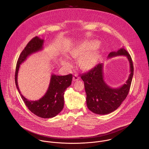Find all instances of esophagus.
<instances>
[{"label":"esophagus","mask_w":149,"mask_h":149,"mask_svg":"<svg viewBox=\"0 0 149 149\" xmlns=\"http://www.w3.org/2000/svg\"><path fill=\"white\" fill-rule=\"evenodd\" d=\"M79 79H80V77L78 76V74H75L74 75V76H73V81H77V80H79Z\"/></svg>","instance_id":"1"}]
</instances>
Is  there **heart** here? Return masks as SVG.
Wrapping results in <instances>:
<instances>
[{
    "label": "heart",
    "instance_id": "b5f03b06",
    "mask_svg": "<svg viewBox=\"0 0 149 149\" xmlns=\"http://www.w3.org/2000/svg\"><path fill=\"white\" fill-rule=\"evenodd\" d=\"M89 47H91V45L81 44L80 45L77 46V47L71 50L70 52V55L73 57H75L84 53ZM95 61L96 56L95 53L93 52H89L86 53L81 57L79 61V65L81 68L87 69L92 68L95 65ZM61 63L65 65H69V63L65 60H62Z\"/></svg>",
    "mask_w": 149,
    "mask_h": 149
}]
</instances>
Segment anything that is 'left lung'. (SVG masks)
I'll return each mask as SVG.
<instances>
[{"label":"left lung","mask_w":149,"mask_h":149,"mask_svg":"<svg viewBox=\"0 0 149 149\" xmlns=\"http://www.w3.org/2000/svg\"><path fill=\"white\" fill-rule=\"evenodd\" d=\"M118 56H125L130 63V74L126 83L120 87L112 88L104 80L103 64L96 65L88 72L81 74L84 83L86 94V105L95 113L106 115L111 113L120 106L127 96L134 74V66L131 57L125 48L117 52H111L108 58Z\"/></svg>","instance_id":"left-lung-1"}]
</instances>
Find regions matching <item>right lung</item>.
<instances>
[{
	"mask_svg": "<svg viewBox=\"0 0 149 149\" xmlns=\"http://www.w3.org/2000/svg\"><path fill=\"white\" fill-rule=\"evenodd\" d=\"M44 40L38 37L33 38L22 52L15 69V81L17 88L22 99L28 109L36 115L42 118H50L56 116L63 109L64 93L66 89L71 85L72 74L57 76L52 74L49 86L45 95L38 100L31 101L25 98L21 93L18 85V73L20 65L28 56L42 50Z\"/></svg>",
	"mask_w": 149,
	"mask_h": 149,
	"instance_id": "1",
	"label": "right lung"
}]
</instances>
